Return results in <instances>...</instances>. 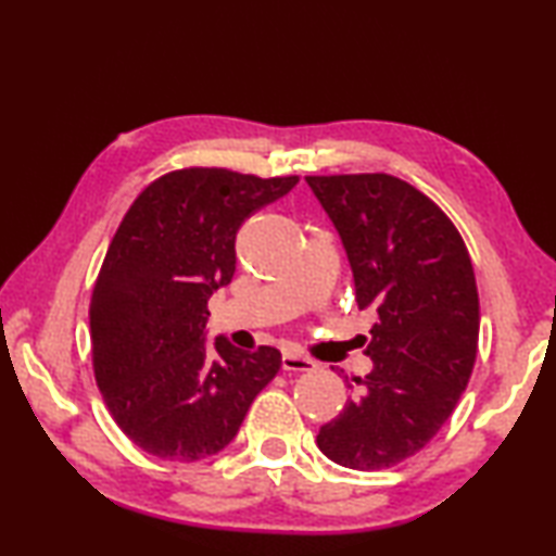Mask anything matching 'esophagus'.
Segmentation results:
<instances>
[{
  "mask_svg": "<svg viewBox=\"0 0 556 556\" xmlns=\"http://www.w3.org/2000/svg\"><path fill=\"white\" fill-rule=\"evenodd\" d=\"M314 368H316V363L312 361V357L299 355L294 351H287L285 355H281V370H287V372H308V370H314Z\"/></svg>",
  "mask_w": 556,
  "mask_h": 556,
  "instance_id": "1",
  "label": "esophagus"
}]
</instances>
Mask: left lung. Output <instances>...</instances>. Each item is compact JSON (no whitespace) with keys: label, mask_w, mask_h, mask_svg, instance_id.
Listing matches in <instances>:
<instances>
[{"label":"left lung","mask_w":556,"mask_h":556,"mask_svg":"<svg viewBox=\"0 0 556 556\" xmlns=\"http://www.w3.org/2000/svg\"><path fill=\"white\" fill-rule=\"evenodd\" d=\"M306 184L343 242L357 306L378 312L365 338L372 370L353 378L361 390L316 444L338 466L390 468L437 437L473 372V265L454 223L407 181L353 174Z\"/></svg>","instance_id":"8db88e82"}]
</instances>
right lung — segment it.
<instances>
[{
    "label": "right lung",
    "mask_w": 556,
    "mask_h": 556,
    "mask_svg": "<svg viewBox=\"0 0 556 556\" xmlns=\"http://www.w3.org/2000/svg\"><path fill=\"white\" fill-rule=\"evenodd\" d=\"M296 176L184 168L149 184L112 238L90 301L92 365L117 427L156 458L201 460L238 434L281 368L271 345H208V299L235 275V235Z\"/></svg>",
    "instance_id": "add662e5"
}]
</instances>
